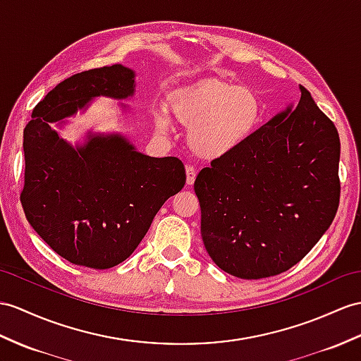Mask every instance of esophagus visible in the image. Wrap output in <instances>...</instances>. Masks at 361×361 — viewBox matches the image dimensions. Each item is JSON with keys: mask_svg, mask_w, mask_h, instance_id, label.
Instances as JSON below:
<instances>
[{"mask_svg": "<svg viewBox=\"0 0 361 361\" xmlns=\"http://www.w3.org/2000/svg\"><path fill=\"white\" fill-rule=\"evenodd\" d=\"M185 173H187V185H192V183H195V180H196V170L192 169L191 165H187Z\"/></svg>", "mask_w": 361, "mask_h": 361, "instance_id": "obj_1", "label": "esophagus"}]
</instances>
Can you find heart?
<instances>
[{
    "mask_svg": "<svg viewBox=\"0 0 361 361\" xmlns=\"http://www.w3.org/2000/svg\"><path fill=\"white\" fill-rule=\"evenodd\" d=\"M169 110L190 130L191 152L204 159H219L242 147L257 128L262 116L259 94L250 87L208 79L170 96ZM157 133L166 135L170 121L156 114Z\"/></svg>",
    "mask_w": 361,
    "mask_h": 361,
    "instance_id": "heart-1",
    "label": "heart"
}]
</instances>
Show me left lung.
<instances>
[{"label": "left lung", "instance_id": "8db88e82", "mask_svg": "<svg viewBox=\"0 0 361 361\" xmlns=\"http://www.w3.org/2000/svg\"><path fill=\"white\" fill-rule=\"evenodd\" d=\"M300 92L295 107L288 105L196 178L202 240L234 277L288 271L336 217L340 137L311 93Z\"/></svg>", "mask_w": 361, "mask_h": 361}]
</instances>
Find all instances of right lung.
I'll return each instance as SVG.
<instances>
[{
	"mask_svg": "<svg viewBox=\"0 0 361 361\" xmlns=\"http://www.w3.org/2000/svg\"><path fill=\"white\" fill-rule=\"evenodd\" d=\"M135 76L121 64L70 76L24 128L25 217L51 250L79 267L107 269L128 259L165 200L185 185L178 157L147 156L121 133L89 131L72 145L54 128L99 96L131 98Z\"/></svg>",
	"mask_w": 361,
	"mask_h": 361,
	"instance_id": "right-lung-1",
	"label": "right lung"
}]
</instances>
